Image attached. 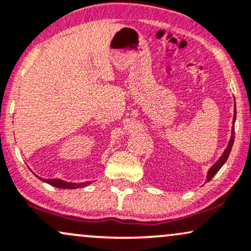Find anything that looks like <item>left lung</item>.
Here are the masks:
<instances>
[{
    "label": "left lung",
    "mask_w": 251,
    "mask_h": 251,
    "mask_svg": "<svg viewBox=\"0 0 251 251\" xmlns=\"http://www.w3.org/2000/svg\"><path fill=\"white\" fill-rule=\"evenodd\" d=\"M235 120H236V104H235V107H234V117H232V127H231V135H230V139H229V143L227 145V147H226L225 152L222 153V155L220 156V159L217 160V161L214 164L212 167L209 168L207 172V181H210L213 179V176L215 175L217 172L221 170V167L223 165H225V162L227 161L229 154H230V151H231V147L232 145H234V139H235V129H234V124H235Z\"/></svg>",
    "instance_id": "1"
}]
</instances>
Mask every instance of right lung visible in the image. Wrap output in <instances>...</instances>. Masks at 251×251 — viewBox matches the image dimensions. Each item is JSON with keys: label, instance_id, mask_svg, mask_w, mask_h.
Listing matches in <instances>:
<instances>
[{"label": "right lung", "instance_id": "right-lung-1", "mask_svg": "<svg viewBox=\"0 0 251 251\" xmlns=\"http://www.w3.org/2000/svg\"><path fill=\"white\" fill-rule=\"evenodd\" d=\"M36 176H37V175H36ZM38 179L44 181V182L49 183L51 186L57 187V188H63V189L83 188V187L89 186L90 183L93 182V181H84V182H68V181L60 180V179H42V177H38Z\"/></svg>", "mask_w": 251, "mask_h": 251}]
</instances>
